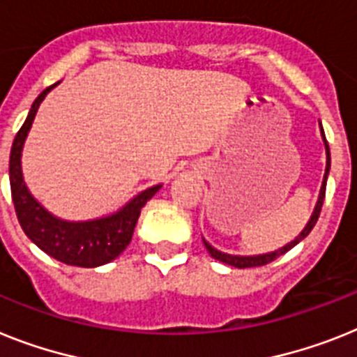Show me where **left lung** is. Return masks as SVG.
<instances>
[{
  "instance_id": "obj_1",
  "label": "left lung",
  "mask_w": 357,
  "mask_h": 357,
  "mask_svg": "<svg viewBox=\"0 0 357 357\" xmlns=\"http://www.w3.org/2000/svg\"><path fill=\"white\" fill-rule=\"evenodd\" d=\"M321 134H323V139H325V132H323L321 128ZM325 146H326V170H325V178H323V185H321V192H319V199H317V205L316 208H314V214L312 218H310V221L307 223V227L303 229V232L298 236V238L292 241V243L285 245L283 248H280V250H275V252H271V254H263V256H229V254H223L220 252V250H215V248H212L211 245L206 243L205 241V247L206 250H208V254H211L214 259H218V261H223L227 263V265H232V266H238V268H252V266H263L266 265V263L274 261L275 257H280L281 254L289 252L290 248L296 247V245L301 241V239L307 238L308 234H310V230L314 229V225L317 223V218H319V212H321V206H323V199H325V190H326V176H328V170H331V151H328V143H326L325 139Z\"/></svg>"
}]
</instances>
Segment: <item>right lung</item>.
<instances>
[{
	"instance_id": "right-lung-1",
	"label": "right lung",
	"mask_w": 357,
	"mask_h": 357,
	"mask_svg": "<svg viewBox=\"0 0 357 357\" xmlns=\"http://www.w3.org/2000/svg\"><path fill=\"white\" fill-rule=\"evenodd\" d=\"M56 85L58 83L47 86L36 98L25 123L21 125L16 137H14L10 163H8L12 202H14L17 221H20L23 232L43 252H47L58 261L65 263V265L94 268V266L105 265V263L116 259L127 248V245L132 239L142 208L160 190L161 185L146 188L142 194H137L128 205L123 206L118 214L101 218V220L70 223V221L58 220L45 211L43 206L31 196L29 188L23 183L20 158L29 128H31L36 112H38V107L47 96V92Z\"/></svg>"
}]
</instances>
